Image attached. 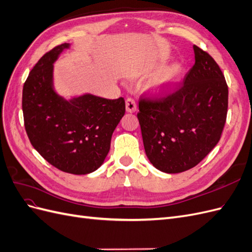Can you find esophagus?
I'll return each instance as SVG.
<instances>
[{"mask_svg":"<svg viewBox=\"0 0 252 252\" xmlns=\"http://www.w3.org/2000/svg\"><path fill=\"white\" fill-rule=\"evenodd\" d=\"M126 110H127V112H135L136 111V103L133 98L129 97L126 100Z\"/></svg>","mask_w":252,"mask_h":252,"instance_id":"34e87169","label":"esophagus"}]
</instances>
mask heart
I'll list each match as a JSON object with an SVG mask.
<instances>
[{"mask_svg": "<svg viewBox=\"0 0 252 252\" xmlns=\"http://www.w3.org/2000/svg\"><path fill=\"white\" fill-rule=\"evenodd\" d=\"M183 77V68L181 65L175 64L166 68L152 81L151 88L157 95L168 94L174 87L178 85Z\"/></svg>", "mask_w": 252, "mask_h": 252, "instance_id": "1", "label": "heart"}]
</instances>
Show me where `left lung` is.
Instances as JSON below:
<instances>
[{
    "instance_id": "obj_1",
    "label": "left lung",
    "mask_w": 252,
    "mask_h": 252,
    "mask_svg": "<svg viewBox=\"0 0 252 252\" xmlns=\"http://www.w3.org/2000/svg\"><path fill=\"white\" fill-rule=\"evenodd\" d=\"M195 63L168 94H142L138 119L151 164L167 173L196 166L222 136L228 109L224 74L208 52L193 45Z\"/></svg>"
}]
</instances>
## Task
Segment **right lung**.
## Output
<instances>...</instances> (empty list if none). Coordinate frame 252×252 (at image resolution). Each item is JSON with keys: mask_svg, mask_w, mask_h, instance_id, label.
I'll return each instance as SVG.
<instances>
[{"mask_svg": "<svg viewBox=\"0 0 252 252\" xmlns=\"http://www.w3.org/2000/svg\"><path fill=\"white\" fill-rule=\"evenodd\" d=\"M69 44L45 53L23 87L22 109L28 139L56 168L87 174L100 167L114 129L125 114V100L85 94L64 100L52 87L53 63Z\"/></svg>", "mask_w": 252, "mask_h": 252, "instance_id": "obj_1", "label": "right lung"}]
</instances>
